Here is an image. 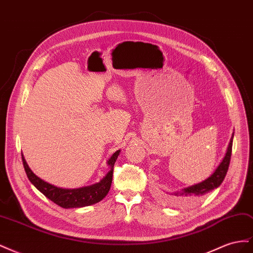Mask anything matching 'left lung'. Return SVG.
<instances>
[{"label":"left lung","instance_id":"obj_1","mask_svg":"<svg viewBox=\"0 0 253 253\" xmlns=\"http://www.w3.org/2000/svg\"><path fill=\"white\" fill-rule=\"evenodd\" d=\"M233 135L234 134H232L230 142H229L225 157L223 158V160H221V163L218 165L216 170L213 172V174L211 176H209L208 178L205 179L204 181H202L200 183H196V185L187 187L180 191H177V192L167 193L168 196H167L166 202L169 204H173V205H181V204L188 203L189 201L192 200V198L201 197L208 192H210V191L218 188L220 186V183L223 182V180L225 179V176L227 174L228 168H229V164H230Z\"/></svg>","mask_w":253,"mask_h":253}]
</instances>
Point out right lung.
<instances>
[{
	"mask_svg": "<svg viewBox=\"0 0 253 253\" xmlns=\"http://www.w3.org/2000/svg\"><path fill=\"white\" fill-rule=\"evenodd\" d=\"M120 150L116 151L109 159L108 165L110 167V171L106 173L104 177L97 183H94L91 186L82 187L78 189H62L58 188L50 183L44 181L30 170L28 167L25 158L22 155V162L26 175L30 182L43 193L45 196L51 202L57 204L58 206L62 207V208H81V207H86L97 204L106 196L109 193L112 179H113V171H114V165L116 163V159L119 155Z\"/></svg>",
	"mask_w": 253,
	"mask_h": 253,
	"instance_id": "obj_1",
	"label": "right lung"
}]
</instances>
